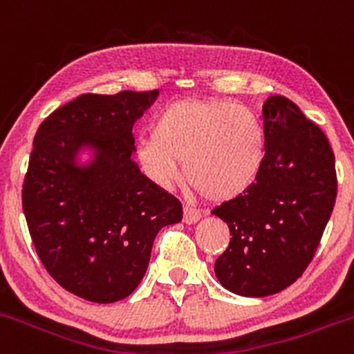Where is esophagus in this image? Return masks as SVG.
<instances>
[{
  "label": "esophagus",
  "instance_id": "obj_1",
  "mask_svg": "<svg viewBox=\"0 0 354 354\" xmlns=\"http://www.w3.org/2000/svg\"><path fill=\"white\" fill-rule=\"evenodd\" d=\"M201 212L196 208H192V206H184V223H196L199 218H201Z\"/></svg>",
  "mask_w": 354,
  "mask_h": 354
}]
</instances>
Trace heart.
<instances>
[{"mask_svg": "<svg viewBox=\"0 0 354 354\" xmlns=\"http://www.w3.org/2000/svg\"><path fill=\"white\" fill-rule=\"evenodd\" d=\"M136 156L160 187L184 176L213 201H227L257 182L267 158L260 118L246 106L220 100H185L167 106L153 136L138 142Z\"/></svg>", "mask_w": 354, "mask_h": 354, "instance_id": "obj_1", "label": "heart"}]
</instances>
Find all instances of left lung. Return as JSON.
<instances>
[{"label":"left lung","instance_id":"obj_1","mask_svg":"<svg viewBox=\"0 0 354 354\" xmlns=\"http://www.w3.org/2000/svg\"><path fill=\"white\" fill-rule=\"evenodd\" d=\"M267 158L253 185L213 208L229 225V248L215 261L234 295H277L297 281L317 251L337 194L327 136L297 104L272 96L263 104Z\"/></svg>","mask_w":354,"mask_h":354}]
</instances>
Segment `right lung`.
<instances>
[{
    "instance_id": "add662e5",
    "label": "right lung",
    "mask_w": 354,
    "mask_h": 354,
    "mask_svg": "<svg viewBox=\"0 0 354 354\" xmlns=\"http://www.w3.org/2000/svg\"><path fill=\"white\" fill-rule=\"evenodd\" d=\"M156 96L82 94L55 110L34 138L22 191L30 237L51 277L82 299L132 295L156 234L182 220L178 199L132 160V125Z\"/></svg>"
}]
</instances>
